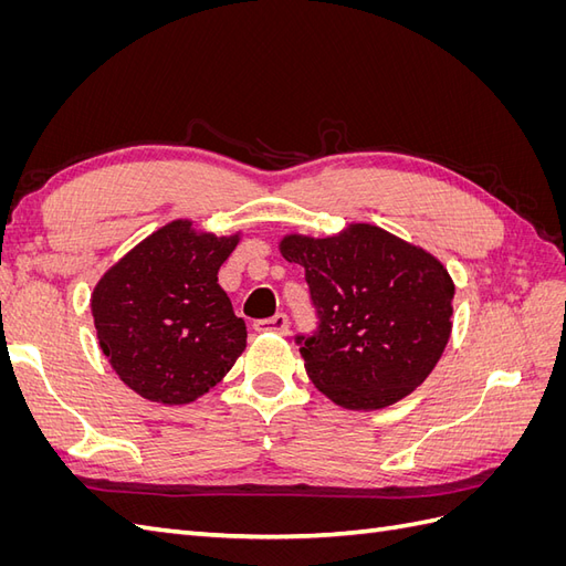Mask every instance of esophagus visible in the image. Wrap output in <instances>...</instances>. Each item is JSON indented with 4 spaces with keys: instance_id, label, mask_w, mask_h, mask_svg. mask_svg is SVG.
<instances>
[{
    "instance_id": "esophagus-1",
    "label": "esophagus",
    "mask_w": 566,
    "mask_h": 566,
    "mask_svg": "<svg viewBox=\"0 0 566 566\" xmlns=\"http://www.w3.org/2000/svg\"><path fill=\"white\" fill-rule=\"evenodd\" d=\"M254 331L256 333H276V335H287L290 331V321L285 314H276L271 318H262V321H254Z\"/></svg>"
}]
</instances>
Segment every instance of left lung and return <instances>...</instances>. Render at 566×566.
I'll use <instances>...</instances> for the list:
<instances>
[{"label":"left lung","instance_id":"obj_1","mask_svg":"<svg viewBox=\"0 0 566 566\" xmlns=\"http://www.w3.org/2000/svg\"><path fill=\"white\" fill-rule=\"evenodd\" d=\"M318 328L297 335L310 380L337 406L378 410L424 382L451 337L455 287L427 250L373 224L328 238L290 233Z\"/></svg>","mask_w":566,"mask_h":566}]
</instances>
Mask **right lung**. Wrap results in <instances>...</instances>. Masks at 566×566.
<instances>
[{
  "mask_svg": "<svg viewBox=\"0 0 566 566\" xmlns=\"http://www.w3.org/2000/svg\"><path fill=\"white\" fill-rule=\"evenodd\" d=\"M241 233L214 235L177 219L113 264L94 287L98 347L139 397L191 403L245 349V321L217 283Z\"/></svg>",
  "mask_w": 566,
  "mask_h": 566,
  "instance_id": "1",
  "label": "right lung"
}]
</instances>
